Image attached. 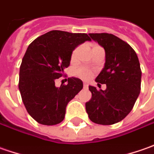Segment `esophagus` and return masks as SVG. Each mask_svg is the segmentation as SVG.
Listing matches in <instances>:
<instances>
[{
  "label": "esophagus",
  "mask_w": 154,
  "mask_h": 154,
  "mask_svg": "<svg viewBox=\"0 0 154 154\" xmlns=\"http://www.w3.org/2000/svg\"><path fill=\"white\" fill-rule=\"evenodd\" d=\"M83 87H84V88H88V84L87 82H83Z\"/></svg>",
  "instance_id": "34e87169"
}]
</instances>
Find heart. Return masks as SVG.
<instances>
[{
	"label": "heart",
	"instance_id": "heart-1",
	"mask_svg": "<svg viewBox=\"0 0 154 154\" xmlns=\"http://www.w3.org/2000/svg\"><path fill=\"white\" fill-rule=\"evenodd\" d=\"M77 52V48H76L75 50L73 51V53H72V58H74V57L76 56ZM92 74H93L92 71L89 70V69H88L86 67H79V68H77V70L75 71V75H76L77 77L83 79V80H88V79H89L90 77H92Z\"/></svg>",
	"mask_w": 154,
	"mask_h": 154
}]
</instances>
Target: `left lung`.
<instances>
[{
	"label": "left lung",
	"mask_w": 154,
	"mask_h": 154,
	"mask_svg": "<svg viewBox=\"0 0 154 154\" xmlns=\"http://www.w3.org/2000/svg\"><path fill=\"white\" fill-rule=\"evenodd\" d=\"M89 36L105 49L106 61L95 82L106 84L100 91L89 86L92 97L85 104L89 119L102 125L119 123L130 113L140 91L141 71L135 50L125 41L108 33Z\"/></svg>",
	"instance_id": "left-lung-1"
}]
</instances>
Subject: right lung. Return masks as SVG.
<instances>
[{
	"mask_svg": "<svg viewBox=\"0 0 154 154\" xmlns=\"http://www.w3.org/2000/svg\"><path fill=\"white\" fill-rule=\"evenodd\" d=\"M91 41L85 33L51 30L28 47L19 69V89L28 113L41 125H54L65 119L67 104L83 87L82 80L69 77L67 85L55 80L70 66L73 50Z\"/></svg>",
	"mask_w": 154,
	"mask_h": 154,
	"instance_id": "obj_1",
	"label": "right lung"
}]
</instances>
